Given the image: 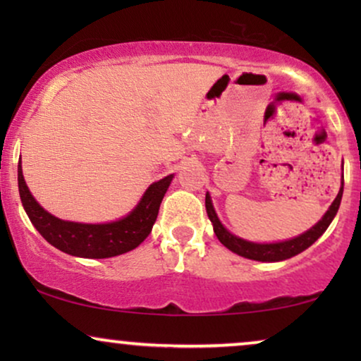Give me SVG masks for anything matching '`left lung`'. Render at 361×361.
Returning <instances> with one entry per match:
<instances>
[{"instance_id":"8db88e82","label":"left lung","mask_w":361,"mask_h":361,"mask_svg":"<svg viewBox=\"0 0 361 361\" xmlns=\"http://www.w3.org/2000/svg\"><path fill=\"white\" fill-rule=\"evenodd\" d=\"M342 195H343V172H342V187H340L337 197H335L332 205L329 207V210L325 212L322 219H320L312 228L305 231V233L295 236L293 240L278 241V243H253V241H246L243 238H238V236L233 233H230V231L221 225L219 216H216L214 205H212L209 192H207L205 195V209L212 225H214L216 238L220 240L221 245L226 246L230 251H233V253L243 256V258L263 261V263H274V261L293 258V256L302 253L304 250H307L310 245L315 243V241L324 235V231L329 228V225L332 224L334 216L337 215L340 202H342Z\"/></svg>"}]
</instances>
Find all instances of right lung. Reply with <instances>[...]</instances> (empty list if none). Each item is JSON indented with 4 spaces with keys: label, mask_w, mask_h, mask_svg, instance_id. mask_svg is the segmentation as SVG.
<instances>
[{
    "label": "right lung",
    "mask_w": 361,
    "mask_h": 361,
    "mask_svg": "<svg viewBox=\"0 0 361 361\" xmlns=\"http://www.w3.org/2000/svg\"><path fill=\"white\" fill-rule=\"evenodd\" d=\"M172 177L174 176L171 174L147 187L140 204L120 220L110 224H77L57 219L44 210L27 189L21 161L18 164L19 197L31 224L57 250L78 258L92 259L128 253L146 240L159 214L161 202L169 189Z\"/></svg>",
    "instance_id": "add662e5"
}]
</instances>
